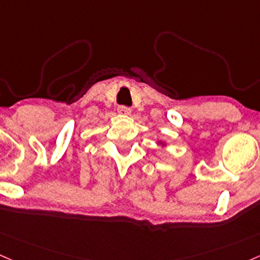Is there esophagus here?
I'll return each mask as SVG.
<instances>
[{
	"instance_id": "obj_1",
	"label": "esophagus",
	"mask_w": 260,
	"mask_h": 260,
	"mask_svg": "<svg viewBox=\"0 0 260 260\" xmlns=\"http://www.w3.org/2000/svg\"><path fill=\"white\" fill-rule=\"evenodd\" d=\"M118 113L122 116H129L131 115V108L125 106H119L118 107Z\"/></svg>"
}]
</instances>
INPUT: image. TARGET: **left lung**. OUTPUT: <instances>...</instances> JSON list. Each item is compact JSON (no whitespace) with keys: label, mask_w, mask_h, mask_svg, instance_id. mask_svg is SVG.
<instances>
[{"label":"left lung","mask_w":260,"mask_h":260,"mask_svg":"<svg viewBox=\"0 0 260 260\" xmlns=\"http://www.w3.org/2000/svg\"><path fill=\"white\" fill-rule=\"evenodd\" d=\"M159 144H161V145H165V143H162V142H159Z\"/></svg>","instance_id":"left-lung-1"}]
</instances>
